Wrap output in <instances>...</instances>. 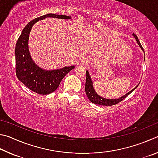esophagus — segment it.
<instances>
[{
    "instance_id": "34e87169",
    "label": "esophagus",
    "mask_w": 158,
    "mask_h": 158,
    "mask_svg": "<svg viewBox=\"0 0 158 158\" xmlns=\"http://www.w3.org/2000/svg\"><path fill=\"white\" fill-rule=\"evenodd\" d=\"M77 64L79 65V66H85L87 65V62H85V61H84V60H81V61H79V62H77Z\"/></svg>"
}]
</instances>
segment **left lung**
Masks as SVG:
<instances>
[{
	"mask_svg": "<svg viewBox=\"0 0 158 158\" xmlns=\"http://www.w3.org/2000/svg\"><path fill=\"white\" fill-rule=\"evenodd\" d=\"M132 36H133L135 40H136L138 45L139 46L141 49L142 50V51L144 52V51H143L142 46V45H141L139 40H138L137 35H135L133 33V34H132ZM144 60H145V54H144ZM86 73H87V77H86V82H85V92H86L87 98L89 99V101L92 102V103H94V104L100 105V106H113V105H115L118 103H119V102H121V101H123L124 98H126V96H128L130 94L133 92V91L136 89V88L138 87V85H139V83L138 84L137 86L134 88V89H132L131 91H130L129 92L126 94L125 95H123V96H121L120 98H117V99L105 98L103 97H102V96H99L98 94L96 92L94 87V86H93V82H92V77H91L89 71H88L87 70L86 71Z\"/></svg>",
	"mask_w": 158,
	"mask_h": 158,
	"instance_id": "1",
	"label": "left lung"
}]
</instances>
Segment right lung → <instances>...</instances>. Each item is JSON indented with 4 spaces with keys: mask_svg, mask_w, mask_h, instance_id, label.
Masks as SVG:
<instances>
[{
    "mask_svg": "<svg viewBox=\"0 0 158 158\" xmlns=\"http://www.w3.org/2000/svg\"><path fill=\"white\" fill-rule=\"evenodd\" d=\"M47 17L61 19H71L66 15H48L36 18L27 23L22 30L15 48L16 73L19 81L39 94H49L55 92L59 87L63 77L75 66H64L54 70H46L39 66L32 59L28 48L29 36L32 26L35 23Z\"/></svg>",
    "mask_w": 158,
    "mask_h": 158,
    "instance_id": "1",
    "label": "right lung"
}]
</instances>
